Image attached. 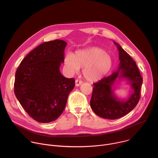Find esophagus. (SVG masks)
<instances>
[{
  "label": "esophagus",
  "mask_w": 158,
  "mask_h": 158,
  "mask_svg": "<svg viewBox=\"0 0 158 158\" xmlns=\"http://www.w3.org/2000/svg\"><path fill=\"white\" fill-rule=\"evenodd\" d=\"M75 83H76V86L78 87V86H79L80 85H81V84H82V82L81 81H80V80L76 79V81H75Z\"/></svg>",
  "instance_id": "obj_1"
}]
</instances>
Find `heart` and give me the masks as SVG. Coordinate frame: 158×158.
Masks as SVG:
<instances>
[{
    "label": "heart",
    "mask_w": 158,
    "mask_h": 158,
    "mask_svg": "<svg viewBox=\"0 0 158 158\" xmlns=\"http://www.w3.org/2000/svg\"><path fill=\"white\" fill-rule=\"evenodd\" d=\"M64 64L70 74L76 73L82 68L84 77L93 82L102 79L110 72L113 62L103 49L93 48L78 51L74 54H67Z\"/></svg>",
    "instance_id": "heart-1"
}]
</instances>
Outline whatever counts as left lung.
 I'll use <instances>...</instances> for the list:
<instances>
[{
    "mask_svg": "<svg viewBox=\"0 0 158 158\" xmlns=\"http://www.w3.org/2000/svg\"><path fill=\"white\" fill-rule=\"evenodd\" d=\"M119 51L120 63L116 71L94 84L90 104L95 113L104 119H116L128 114L138 104L143 78L136 62L122 48L113 42ZM124 78L130 84L133 93L127 100H121L112 89L117 79Z\"/></svg>",
    "mask_w": 158,
    "mask_h": 158,
    "instance_id": "obj_1",
    "label": "left lung"
}]
</instances>
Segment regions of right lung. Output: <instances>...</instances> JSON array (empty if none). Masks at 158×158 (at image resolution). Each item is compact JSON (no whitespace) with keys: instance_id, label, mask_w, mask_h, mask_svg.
<instances>
[{"instance_id":"add662e5","label":"right lung","mask_w":158,"mask_h":158,"mask_svg":"<svg viewBox=\"0 0 158 158\" xmlns=\"http://www.w3.org/2000/svg\"><path fill=\"white\" fill-rule=\"evenodd\" d=\"M66 45L59 39L41 44L22 60L15 73V95L39 123L54 121L61 115L75 86L74 79L64 77L59 69Z\"/></svg>"}]
</instances>
